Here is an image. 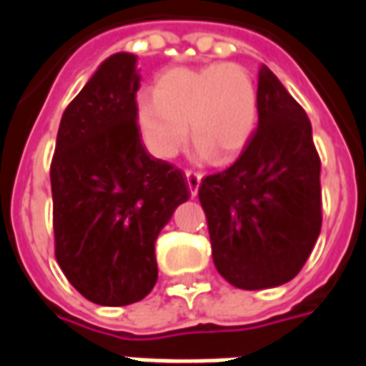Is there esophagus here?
<instances>
[{"mask_svg": "<svg viewBox=\"0 0 366 366\" xmlns=\"http://www.w3.org/2000/svg\"><path fill=\"white\" fill-rule=\"evenodd\" d=\"M199 182H202V174L199 172H196V170H186V184H188V190H190L192 198H196Z\"/></svg>", "mask_w": 366, "mask_h": 366, "instance_id": "esophagus-1", "label": "esophagus"}]
</instances>
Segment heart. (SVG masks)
Here are the masks:
<instances>
[{
  "mask_svg": "<svg viewBox=\"0 0 366 366\" xmlns=\"http://www.w3.org/2000/svg\"><path fill=\"white\" fill-rule=\"evenodd\" d=\"M259 121L253 78L235 64L174 68L139 102V125L151 151L170 159L190 139L212 162H229L245 149Z\"/></svg>",
  "mask_w": 366,
  "mask_h": 366,
  "instance_id": "heart-1",
  "label": "heart"
}]
</instances>
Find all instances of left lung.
Here are the masks:
<instances>
[{
  "label": "left lung",
  "mask_w": 366,
  "mask_h": 366,
  "mask_svg": "<svg viewBox=\"0 0 366 366\" xmlns=\"http://www.w3.org/2000/svg\"><path fill=\"white\" fill-rule=\"evenodd\" d=\"M257 96L259 125L251 141L198 190L215 269L243 290L292 280L322 229V162L306 112L267 66Z\"/></svg>",
  "instance_id": "8db88e82"
}]
</instances>
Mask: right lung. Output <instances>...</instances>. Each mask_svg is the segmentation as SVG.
<instances>
[{"instance_id":"right-lung-1","label":"right lung","mask_w":366,"mask_h":366,"mask_svg":"<svg viewBox=\"0 0 366 366\" xmlns=\"http://www.w3.org/2000/svg\"><path fill=\"white\" fill-rule=\"evenodd\" d=\"M135 56L117 52L68 104L51 162L54 257L99 306L143 300L159 278L154 241L188 199L180 168L144 151Z\"/></svg>"}]
</instances>
